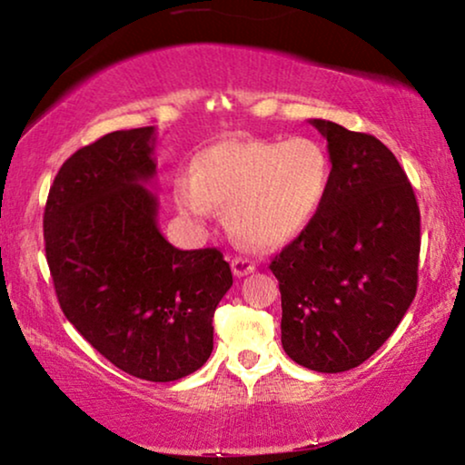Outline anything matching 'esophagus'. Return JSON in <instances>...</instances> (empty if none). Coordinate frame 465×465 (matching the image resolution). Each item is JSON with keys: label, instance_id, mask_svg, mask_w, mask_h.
Wrapping results in <instances>:
<instances>
[{"label": "esophagus", "instance_id": "1", "mask_svg": "<svg viewBox=\"0 0 465 465\" xmlns=\"http://www.w3.org/2000/svg\"><path fill=\"white\" fill-rule=\"evenodd\" d=\"M231 266H232V272H234V275H237V277H245V275H250V272L256 271V264H253L250 258H243V256L232 258Z\"/></svg>", "mask_w": 465, "mask_h": 465}]
</instances>
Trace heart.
<instances>
[{
	"label": "heart",
	"instance_id": "1",
	"mask_svg": "<svg viewBox=\"0 0 465 465\" xmlns=\"http://www.w3.org/2000/svg\"><path fill=\"white\" fill-rule=\"evenodd\" d=\"M332 183L334 158L322 139H245L196 152L190 182L175 183L173 199L190 218L224 207L234 237L275 250L307 231Z\"/></svg>",
	"mask_w": 465,
	"mask_h": 465
}]
</instances>
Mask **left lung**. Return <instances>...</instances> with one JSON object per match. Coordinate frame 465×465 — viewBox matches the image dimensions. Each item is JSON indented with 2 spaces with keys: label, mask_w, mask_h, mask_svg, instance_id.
<instances>
[{
  "label": "left lung",
  "mask_w": 465,
  "mask_h": 465,
  "mask_svg": "<svg viewBox=\"0 0 465 465\" xmlns=\"http://www.w3.org/2000/svg\"><path fill=\"white\" fill-rule=\"evenodd\" d=\"M334 183L322 212L271 262L282 292V345L315 372H345L393 334L417 294L421 215L385 143L330 120Z\"/></svg>",
  "instance_id": "1"
}]
</instances>
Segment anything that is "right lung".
I'll return each instance as SVG.
<instances>
[{"instance_id":"add662e5","label":"right lung","mask_w":465,"mask_h":465,"mask_svg":"<svg viewBox=\"0 0 465 465\" xmlns=\"http://www.w3.org/2000/svg\"><path fill=\"white\" fill-rule=\"evenodd\" d=\"M156 129L107 133L63 163L44 209L54 292L74 328L120 371L169 383L205 364L232 285L215 247L177 250L158 228Z\"/></svg>"}]
</instances>
